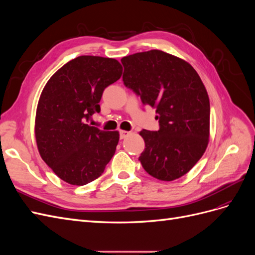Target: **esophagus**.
Returning <instances> with one entry per match:
<instances>
[{
    "instance_id": "34e87169",
    "label": "esophagus",
    "mask_w": 255,
    "mask_h": 255,
    "mask_svg": "<svg viewBox=\"0 0 255 255\" xmlns=\"http://www.w3.org/2000/svg\"><path fill=\"white\" fill-rule=\"evenodd\" d=\"M129 134L130 132H128V130H120V139H125Z\"/></svg>"
}]
</instances>
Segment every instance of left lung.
Wrapping results in <instances>:
<instances>
[{"mask_svg":"<svg viewBox=\"0 0 255 255\" xmlns=\"http://www.w3.org/2000/svg\"><path fill=\"white\" fill-rule=\"evenodd\" d=\"M123 83L143 105L156 110L158 130L139 133L145 148L139 160L160 181L186 174L202 157L210 137V99L197 71L187 61L159 50L121 59Z\"/></svg>","mask_w":255,"mask_h":255,"instance_id":"1","label":"left lung"}]
</instances>
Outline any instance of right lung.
Masks as SVG:
<instances>
[{
  "label": "right lung",
  "mask_w": 255,
  "mask_h": 255,
  "mask_svg": "<svg viewBox=\"0 0 255 255\" xmlns=\"http://www.w3.org/2000/svg\"><path fill=\"white\" fill-rule=\"evenodd\" d=\"M118 60L84 55L69 61L45 84L38 102L35 136L38 151L59 179L76 186L104 172L119 141V132L87 125L100 113L104 89L118 81Z\"/></svg>",
  "instance_id": "1"
}]
</instances>
